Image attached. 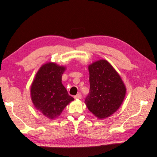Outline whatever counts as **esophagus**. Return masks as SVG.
Masks as SVG:
<instances>
[{"instance_id": "1", "label": "esophagus", "mask_w": 157, "mask_h": 157, "mask_svg": "<svg viewBox=\"0 0 157 157\" xmlns=\"http://www.w3.org/2000/svg\"><path fill=\"white\" fill-rule=\"evenodd\" d=\"M74 98L75 99H80L82 98V94H80V93H79V94H78L76 96H74Z\"/></svg>"}]
</instances>
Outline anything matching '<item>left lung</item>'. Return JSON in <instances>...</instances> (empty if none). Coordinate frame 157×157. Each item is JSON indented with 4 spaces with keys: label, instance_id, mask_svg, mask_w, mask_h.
<instances>
[{
    "label": "left lung",
    "instance_id": "left-lung-1",
    "mask_svg": "<svg viewBox=\"0 0 157 157\" xmlns=\"http://www.w3.org/2000/svg\"><path fill=\"white\" fill-rule=\"evenodd\" d=\"M90 92L85 99L88 110L98 119H105L117 111L125 98L126 88L110 63L99 60L88 66Z\"/></svg>",
    "mask_w": 157,
    "mask_h": 157
}]
</instances>
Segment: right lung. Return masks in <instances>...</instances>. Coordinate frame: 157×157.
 <instances>
[{"mask_svg": "<svg viewBox=\"0 0 157 157\" xmlns=\"http://www.w3.org/2000/svg\"><path fill=\"white\" fill-rule=\"evenodd\" d=\"M65 69V67L55 63H46L40 68L32 84L33 104L48 119L58 117L67 105L74 100L62 84V75Z\"/></svg>", "mask_w": 157, "mask_h": 157, "instance_id": "right-lung-1", "label": "right lung"}]
</instances>
